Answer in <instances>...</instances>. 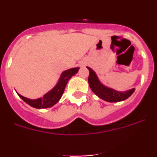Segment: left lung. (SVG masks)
<instances>
[{
	"label": "left lung",
	"instance_id": "8db88e82",
	"mask_svg": "<svg viewBox=\"0 0 157 157\" xmlns=\"http://www.w3.org/2000/svg\"><path fill=\"white\" fill-rule=\"evenodd\" d=\"M90 75L88 78V82L93 92L98 96V98L108 102H120L125 101L126 99L132 95L135 89H130L127 91H118L105 86L98 78V75L93 69L87 67Z\"/></svg>",
	"mask_w": 157,
	"mask_h": 157
}]
</instances>
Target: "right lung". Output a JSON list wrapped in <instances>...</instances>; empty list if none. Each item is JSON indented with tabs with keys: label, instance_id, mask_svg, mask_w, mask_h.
Segmentation results:
<instances>
[{
	"label": "right lung",
	"instance_id": "obj_1",
	"mask_svg": "<svg viewBox=\"0 0 157 157\" xmlns=\"http://www.w3.org/2000/svg\"><path fill=\"white\" fill-rule=\"evenodd\" d=\"M78 70H79V67H73V68H70L68 70L64 71L60 75V77H59L56 86L51 90H49L43 96V98L32 100L25 98V97L20 95L18 93L17 94L23 101H25L26 103L28 104L29 105H30L33 108H35V109L50 108V107L53 106L54 105H56L58 101L60 100L68 80L72 76H74L78 71Z\"/></svg>",
	"mask_w": 157,
	"mask_h": 157
}]
</instances>
